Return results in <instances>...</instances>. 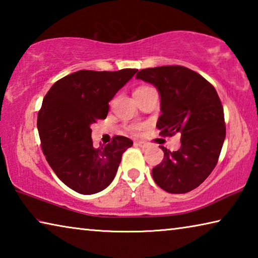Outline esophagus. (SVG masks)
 Returning a JSON list of instances; mask_svg holds the SVG:
<instances>
[{"label":"esophagus","instance_id":"1","mask_svg":"<svg viewBox=\"0 0 258 258\" xmlns=\"http://www.w3.org/2000/svg\"><path fill=\"white\" fill-rule=\"evenodd\" d=\"M135 146L142 148V149H146V148H148L150 145L148 142H145V141H137V142H135Z\"/></svg>","mask_w":258,"mask_h":258}]
</instances>
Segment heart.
Returning a JSON list of instances; mask_svg holds the SVG:
<instances>
[{
	"mask_svg": "<svg viewBox=\"0 0 258 258\" xmlns=\"http://www.w3.org/2000/svg\"><path fill=\"white\" fill-rule=\"evenodd\" d=\"M149 89H151V87H149V86H140V87H138L137 90H135L134 95H135V94H140V93L146 92V91H148ZM143 128H145V125L140 124V123L131 124V125L125 126V130L127 131V132L132 133V134H140V133L142 132Z\"/></svg>",
	"mask_w": 258,
	"mask_h": 258,
	"instance_id": "obj_1",
	"label": "heart"
}]
</instances>
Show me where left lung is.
<instances>
[{"mask_svg":"<svg viewBox=\"0 0 258 258\" xmlns=\"http://www.w3.org/2000/svg\"><path fill=\"white\" fill-rule=\"evenodd\" d=\"M137 78L159 91V134H181L177 151L160 147L164 159L152 168V177L169 194H186L206 180L218 161L226 131L221 100L211 83L183 66L142 69Z\"/></svg>","mask_w":258,"mask_h":258,"instance_id":"obj_1","label":"left lung"}]
</instances>
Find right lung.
<instances>
[{
	"label": "right lung",
	"mask_w": 258,
	"mask_h": 258,
	"mask_svg": "<svg viewBox=\"0 0 258 258\" xmlns=\"http://www.w3.org/2000/svg\"><path fill=\"white\" fill-rule=\"evenodd\" d=\"M137 72L78 71L56 81L43 99L37 116L43 154L55 175L78 194L106 189L121 155L133 145L116 135L108 145L94 148L90 126L106 119L109 101Z\"/></svg>",
	"instance_id": "right-lung-1"
}]
</instances>
